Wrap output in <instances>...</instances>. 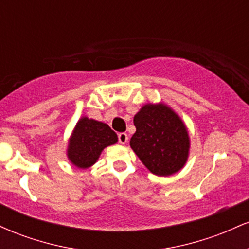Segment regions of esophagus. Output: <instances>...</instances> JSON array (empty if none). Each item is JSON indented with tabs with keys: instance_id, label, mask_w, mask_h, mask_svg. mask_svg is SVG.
I'll return each instance as SVG.
<instances>
[{
	"instance_id": "obj_1",
	"label": "esophagus",
	"mask_w": 249,
	"mask_h": 249,
	"mask_svg": "<svg viewBox=\"0 0 249 249\" xmlns=\"http://www.w3.org/2000/svg\"><path fill=\"white\" fill-rule=\"evenodd\" d=\"M118 139H119V142H121V144H126L128 141V136L125 132H121L118 134Z\"/></svg>"
}]
</instances>
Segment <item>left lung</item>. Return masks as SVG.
<instances>
[{"instance_id": "obj_1", "label": "left lung", "mask_w": 249, "mask_h": 249, "mask_svg": "<svg viewBox=\"0 0 249 249\" xmlns=\"http://www.w3.org/2000/svg\"><path fill=\"white\" fill-rule=\"evenodd\" d=\"M130 146L151 173L170 177L186 165L191 139L186 124L170 105L146 103L133 118Z\"/></svg>"}]
</instances>
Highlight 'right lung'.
<instances>
[{
    "label": "right lung",
    "mask_w": 249,
    "mask_h": 249,
    "mask_svg": "<svg viewBox=\"0 0 249 249\" xmlns=\"http://www.w3.org/2000/svg\"><path fill=\"white\" fill-rule=\"evenodd\" d=\"M117 142L118 136L107 124L83 116L68 141L67 157L73 166L87 170L96 164L105 147Z\"/></svg>",
    "instance_id": "add662e5"
}]
</instances>
